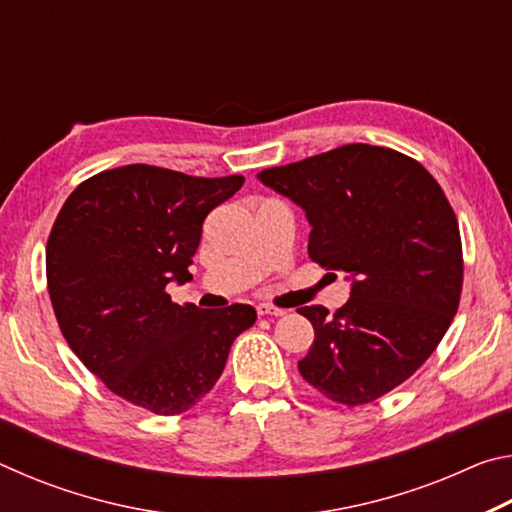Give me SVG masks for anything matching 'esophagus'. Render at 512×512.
Masks as SVG:
<instances>
[{"label": "esophagus", "mask_w": 512, "mask_h": 512, "mask_svg": "<svg viewBox=\"0 0 512 512\" xmlns=\"http://www.w3.org/2000/svg\"><path fill=\"white\" fill-rule=\"evenodd\" d=\"M257 314H259V316H284V314H287V311L280 309V307L266 305V302H262V305H257Z\"/></svg>", "instance_id": "obj_1"}]
</instances>
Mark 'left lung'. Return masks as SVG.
<instances>
[{"label":"left lung","instance_id":"obj_1","mask_svg":"<svg viewBox=\"0 0 512 512\" xmlns=\"http://www.w3.org/2000/svg\"><path fill=\"white\" fill-rule=\"evenodd\" d=\"M257 178L305 210L311 262L352 280L350 300L334 314L298 309L316 334L300 375L332 402H375L431 357L454 320L463 248L452 205L418 160L370 144Z\"/></svg>","mask_w":512,"mask_h":512}]
</instances>
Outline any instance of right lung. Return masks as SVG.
<instances>
[{"label":"right lung","instance_id":"right-lung-1","mask_svg":"<svg viewBox=\"0 0 512 512\" xmlns=\"http://www.w3.org/2000/svg\"><path fill=\"white\" fill-rule=\"evenodd\" d=\"M244 176L196 178L126 164L74 189L47 239L51 307L69 348L112 393L158 415L212 391L250 305H176L169 282L192 280L203 221Z\"/></svg>","mask_w":512,"mask_h":512}]
</instances>
